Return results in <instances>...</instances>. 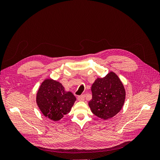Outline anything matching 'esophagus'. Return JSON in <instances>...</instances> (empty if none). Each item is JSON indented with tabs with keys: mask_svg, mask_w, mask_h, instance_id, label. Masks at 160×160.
Masks as SVG:
<instances>
[{
	"mask_svg": "<svg viewBox=\"0 0 160 160\" xmlns=\"http://www.w3.org/2000/svg\"><path fill=\"white\" fill-rule=\"evenodd\" d=\"M77 99L79 101H83L85 100V96L84 95H79L77 97Z\"/></svg>",
	"mask_w": 160,
	"mask_h": 160,
	"instance_id": "esophagus-1",
	"label": "esophagus"
}]
</instances>
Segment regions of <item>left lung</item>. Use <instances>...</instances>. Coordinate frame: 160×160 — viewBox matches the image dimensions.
<instances>
[{"label":"left lung","mask_w":160,"mask_h":160,"mask_svg":"<svg viewBox=\"0 0 160 160\" xmlns=\"http://www.w3.org/2000/svg\"><path fill=\"white\" fill-rule=\"evenodd\" d=\"M92 99L89 106L94 115L107 120L114 117L122 109L125 89L117 74L110 71L103 78L98 77L91 85Z\"/></svg>","instance_id":"left-lung-1"}]
</instances>
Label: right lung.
Segmentation results:
<instances>
[{
	"instance_id": "add662e5",
	"label": "right lung",
	"mask_w": 160,
	"mask_h": 160,
	"mask_svg": "<svg viewBox=\"0 0 160 160\" xmlns=\"http://www.w3.org/2000/svg\"><path fill=\"white\" fill-rule=\"evenodd\" d=\"M75 101L71 91H65L61 83L51 78L44 79L36 95V103L41 113L53 122L69 113Z\"/></svg>"
}]
</instances>
